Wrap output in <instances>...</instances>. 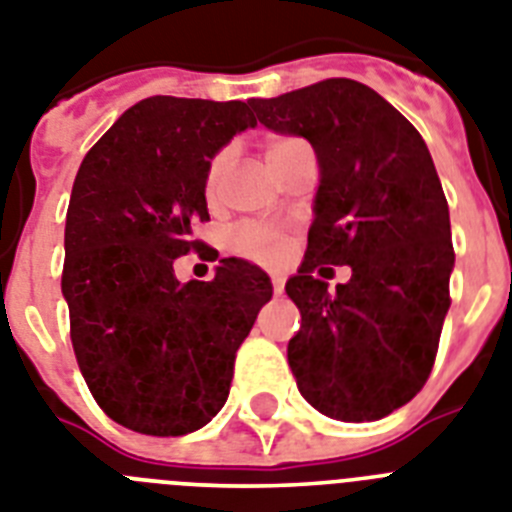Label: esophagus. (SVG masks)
Wrapping results in <instances>:
<instances>
[{"mask_svg":"<svg viewBox=\"0 0 512 512\" xmlns=\"http://www.w3.org/2000/svg\"><path fill=\"white\" fill-rule=\"evenodd\" d=\"M270 283H273V291H276V294H281L283 286H286V278H283L281 273H273V276H270Z\"/></svg>","mask_w":512,"mask_h":512,"instance_id":"obj_1","label":"esophagus"}]
</instances>
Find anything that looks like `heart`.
Returning a JSON list of instances; mask_svg holds the SVG:
<instances>
[{
  "label": "heart",
  "instance_id": "heart-1",
  "mask_svg": "<svg viewBox=\"0 0 512 512\" xmlns=\"http://www.w3.org/2000/svg\"><path fill=\"white\" fill-rule=\"evenodd\" d=\"M307 145L299 137H270L265 143V158H268L270 166H276L278 161L294 153L296 148ZM231 166H234V150L221 148L216 156L210 158L208 171H205V200L210 205H216L221 200L223 182L229 176ZM231 247L239 252V255L249 257V260H257V263H273L278 260L283 252V239L276 229L263 226V223H244L242 229H236L234 239H231Z\"/></svg>",
  "mask_w": 512,
  "mask_h": 512
}]
</instances>
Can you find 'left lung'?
<instances>
[{
    "instance_id": "1",
    "label": "left lung",
    "mask_w": 512,
    "mask_h": 512,
    "mask_svg": "<svg viewBox=\"0 0 512 512\" xmlns=\"http://www.w3.org/2000/svg\"><path fill=\"white\" fill-rule=\"evenodd\" d=\"M252 106L320 161L307 255L286 283L302 315L289 341L296 388L330 419L375 422L424 388L450 307L455 252L435 163L414 124L349 77ZM322 264H349L352 281L328 292Z\"/></svg>"
}]
</instances>
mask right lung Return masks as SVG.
<instances>
[{"label":"right lung","instance_id":"add662e5","mask_svg":"<svg viewBox=\"0 0 512 512\" xmlns=\"http://www.w3.org/2000/svg\"><path fill=\"white\" fill-rule=\"evenodd\" d=\"M255 124L244 101L150 96L124 111L77 169L62 294L77 367L122 427L187 435L229 398L236 351L273 296L270 278L226 257L210 281L179 283L174 260L218 257L192 236L210 221L205 171Z\"/></svg>","mask_w":512,"mask_h":512}]
</instances>
